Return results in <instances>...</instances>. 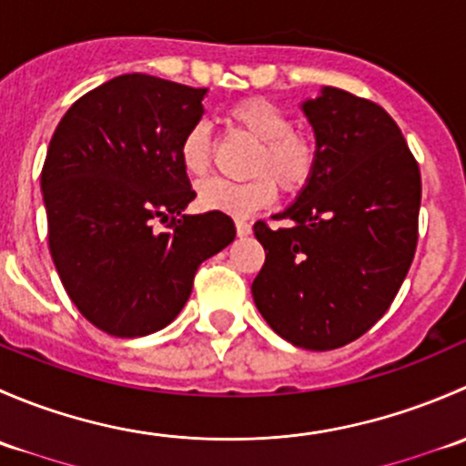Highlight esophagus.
I'll return each instance as SVG.
<instances>
[{
	"label": "esophagus",
	"mask_w": 466,
	"mask_h": 466,
	"mask_svg": "<svg viewBox=\"0 0 466 466\" xmlns=\"http://www.w3.org/2000/svg\"><path fill=\"white\" fill-rule=\"evenodd\" d=\"M234 225H237V234H238V237H248V234L252 232V225L248 223L246 218H237V220H234Z\"/></svg>",
	"instance_id": "34e87169"
}]
</instances>
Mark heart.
Returning <instances> with one entry per match:
<instances>
[{
  "label": "heart",
  "instance_id": "obj_1",
  "mask_svg": "<svg viewBox=\"0 0 466 466\" xmlns=\"http://www.w3.org/2000/svg\"><path fill=\"white\" fill-rule=\"evenodd\" d=\"M228 119L259 142V153L252 167L259 176L246 182H203L198 187V205L203 209L246 218L275 200V182L293 194L311 180L318 159L316 144L295 130L293 119L284 107L261 96L243 98L229 107ZM180 162L194 177H203L209 171L211 142L205 124H194L185 133L180 142Z\"/></svg>",
  "mask_w": 466,
  "mask_h": 466
}]
</instances>
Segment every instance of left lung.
Listing matches in <instances>:
<instances>
[{
	"label": "left lung",
	"instance_id": "obj_1",
	"mask_svg": "<svg viewBox=\"0 0 466 466\" xmlns=\"http://www.w3.org/2000/svg\"><path fill=\"white\" fill-rule=\"evenodd\" d=\"M316 168L289 228L255 223L266 263L252 281L263 320L290 345L327 351L363 336L403 284L417 248L420 167L392 116L368 98L322 87L302 101Z\"/></svg>",
	"mask_w": 466,
	"mask_h": 466
}]
</instances>
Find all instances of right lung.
<instances>
[{
    "instance_id": "right-lung-1",
    "label": "right lung",
    "mask_w": 466,
    "mask_h": 466,
    "mask_svg": "<svg viewBox=\"0 0 466 466\" xmlns=\"http://www.w3.org/2000/svg\"><path fill=\"white\" fill-rule=\"evenodd\" d=\"M205 96L207 87L124 74L78 98L51 137L40 182L51 257L69 299L110 336L171 324L200 263L237 237L228 214H185L196 191L180 142Z\"/></svg>"
}]
</instances>
